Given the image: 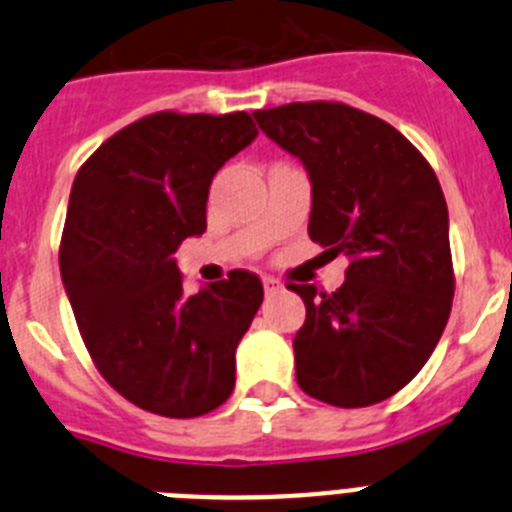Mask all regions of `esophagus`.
Wrapping results in <instances>:
<instances>
[{
	"label": "esophagus",
	"mask_w": 512,
	"mask_h": 512,
	"mask_svg": "<svg viewBox=\"0 0 512 512\" xmlns=\"http://www.w3.org/2000/svg\"><path fill=\"white\" fill-rule=\"evenodd\" d=\"M264 289H266V295H277L279 289H282V282L274 277H264Z\"/></svg>",
	"instance_id": "obj_1"
}]
</instances>
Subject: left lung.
Wrapping results in <instances>:
<instances>
[{
	"instance_id": "8db88e82",
	"label": "left lung",
	"mask_w": 512,
	"mask_h": 512,
	"mask_svg": "<svg viewBox=\"0 0 512 512\" xmlns=\"http://www.w3.org/2000/svg\"><path fill=\"white\" fill-rule=\"evenodd\" d=\"M253 117L310 176L312 241L348 256L333 295L289 284L307 307L292 341L297 384L336 408L387 400L431 359L449 320L441 184L400 130L348 104L292 102Z\"/></svg>"
}]
</instances>
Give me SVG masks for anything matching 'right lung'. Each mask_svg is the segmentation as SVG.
I'll use <instances>...</instances> for the list:
<instances>
[{"mask_svg":"<svg viewBox=\"0 0 512 512\" xmlns=\"http://www.w3.org/2000/svg\"><path fill=\"white\" fill-rule=\"evenodd\" d=\"M256 135L248 112H156L104 140L74 179L63 287L99 374L148 413L197 418L235 387L261 279L235 269L187 295L174 253L205 233L212 176Z\"/></svg>","mask_w":512,"mask_h":512,"instance_id":"add662e5","label":"right lung"}]
</instances>
